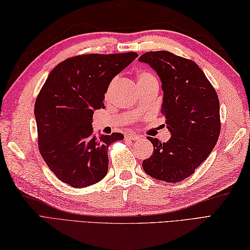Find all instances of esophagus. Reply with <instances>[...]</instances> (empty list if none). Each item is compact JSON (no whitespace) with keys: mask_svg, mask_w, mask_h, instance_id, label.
<instances>
[{"mask_svg":"<svg viewBox=\"0 0 250 250\" xmlns=\"http://www.w3.org/2000/svg\"><path fill=\"white\" fill-rule=\"evenodd\" d=\"M126 138L132 140V141H138V140L140 139V136L133 135V133H129V135H126Z\"/></svg>","mask_w":250,"mask_h":250,"instance_id":"esophagus-1","label":"esophagus"}]
</instances>
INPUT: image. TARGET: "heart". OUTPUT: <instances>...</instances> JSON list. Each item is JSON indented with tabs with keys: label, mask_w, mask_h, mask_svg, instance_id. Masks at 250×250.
<instances>
[{
	"label": "heart",
	"mask_w": 250,
	"mask_h": 250,
	"mask_svg": "<svg viewBox=\"0 0 250 250\" xmlns=\"http://www.w3.org/2000/svg\"><path fill=\"white\" fill-rule=\"evenodd\" d=\"M155 77L153 74H150L149 72H140L138 74V82H142L145 81V79H148V78H153Z\"/></svg>",
	"instance_id": "obj_1"
}]
</instances>
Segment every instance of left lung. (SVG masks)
Masks as SVG:
<instances>
[{
  "mask_svg": "<svg viewBox=\"0 0 250 250\" xmlns=\"http://www.w3.org/2000/svg\"><path fill=\"white\" fill-rule=\"evenodd\" d=\"M147 63L161 81V113L171 139L161 143L148 137L154 151L143 160L144 172L158 180L179 182L194 174L217 142L221 132L220 102L199 66L167 51L147 52Z\"/></svg>",
  "mask_w": 250,
  "mask_h": 250,
  "instance_id": "obj_1",
  "label": "left lung"
}]
</instances>
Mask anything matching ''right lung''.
<instances>
[{
  "mask_svg": "<svg viewBox=\"0 0 250 250\" xmlns=\"http://www.w3.org/2000/svg\"><path fill=\"white\" fill-rule=\"evenodd\" d=\"M138 57L123 54H88L65 59L48 74L35 103L40 154L64 184L86 188L108 171V147L123 133H93L95 110L104 108L114 76Z\"/></svg>",
  "mask_w": 250,
  "mask_h": 250,
  "instance_id": "right-lung-1",
  "label": "right lung"
}]
</instances>
